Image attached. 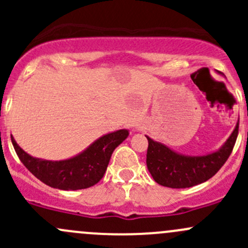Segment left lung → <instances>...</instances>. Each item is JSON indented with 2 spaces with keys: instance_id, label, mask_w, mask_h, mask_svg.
Instances as JSON below:
<instances>
[{
  "instance_id": "obj_1",
  "label": "left lung",
  "mask_w": 248,
  "mask_h": 248,
  "mask_svg": "<svg viewBox=\"0 0 248 248\" xmlns=\"http://www.w3.org/2000/svg\"><path fill=\"white\" fill-rule=\"evenodd\" d=\"M239 134V124L226 144L214 154L206 156H182L161 142L149 141L146 166L155 181L170 188H187L211 179L223 167L231 156Z\"/></svg>"
}]
</instances>
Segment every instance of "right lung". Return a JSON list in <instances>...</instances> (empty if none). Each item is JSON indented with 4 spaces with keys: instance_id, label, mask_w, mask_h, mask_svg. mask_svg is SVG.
<instances>
[{
    "instance_id": "right-lung-1",
    "label": "right lung",
    "mask_w": 248,
    "mask_h": 248,
    "mask_svg": "<svg viewBox=\"0 0 248 248\" xmlns=\"http://www.w3.org/2000/svg\"><path fill=\"white\" fill-rule=\"evenodd\" d=\"M128 137L127 129L112 132L67 161L51 162L27 155L12 137V144L25 167L42 182L52 188L76 191L94 186L104 176L114 150Z\"/></svg>"
}]
</instances>
